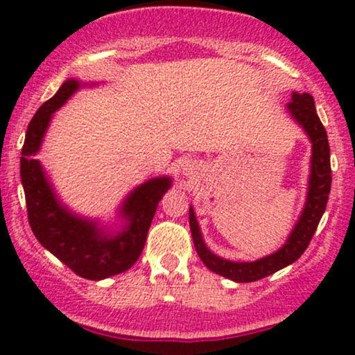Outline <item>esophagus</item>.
<instances>
[{
  "mask_svg": "<svg viewBox=\"0 0 355 355\" xmlns=\"http://www.w3.org/2000/svg\"><path fill=\"white\" fill-rule=\"evenodd\" d=\"M196 170H198V168H196L194 163H187L184 166V175H187V177H194Z\"/></svg>",
  "mask_w": 355,
  "mask_h": 355,
  "instance_id": "obj_1",
  "label": "esophagus"
}]
</instances>
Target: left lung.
Masks as SVG:
<instances>
[{
  "instance_id": "8db88e82",
  "label": "left lung",
  "mask_w": 355,
  "mask_h": 355,
  "mask_svg": "<svg viewBox=\"0 0 355 355\" xmlns=\"http://www.w3.org/2000/svg\"><path fill=\"white\" fill-rule=\"evenodd\" d=\"M290 116L302 127L306 135L313 144V153H311V173L309 182H307V196L304 202L302 213L299 220L293 225L288 239L285 244L273 254L261 257L256 261H230L218 256L204 242L202 234L196 218L194 207L189 209V225H191L192 241H194L196 250H198L200 261L206 264L207 270L213 273L221 275L237 284H249V282L261 280L264 277L277 273L282 268L295 263L304 250L309 245L318 225H320L321 216L327 209L328 196L331 189V166H330V144H328V135L318 116L316 108H314L313 96L307 92H292V99L287 105Z\"/></svg>"
}]
</instances>
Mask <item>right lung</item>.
Instances as JSON below:
<instances>
[{"mask_svg":"<svg viewBox=\"0 0 355 355\" xmlns=\"http://www.w3.org/2000/svg\"><path fill=\"white\" fill-rule=\"evenodd\" d=\"M91 82L68 78L55 96L44 103L31 120L20 157L28 223L44 249L65 263L71 271L87 280H105L127 271L141 256L156 207L168 189L171 177H156L128 192L118 207L120 225H101L94 218L80 216L68 209L56 194L35 155L41 151L55 111Z\"/></svg>","mask_w":355,"mask_h":355,"instance_id":"1","label":"right lung"}]
</instances>
